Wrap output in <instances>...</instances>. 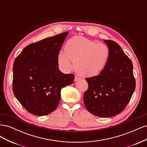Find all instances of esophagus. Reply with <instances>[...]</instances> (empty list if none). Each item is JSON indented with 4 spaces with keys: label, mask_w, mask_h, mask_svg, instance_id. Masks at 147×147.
Here are the masks:
<instances>
[{
    "label": "esophagus",
    "mask_w": 147,
    "mask_h": 147,
    "mask_svg": "<svg viewBox=\"0 0 147 147\" xmlns=\"http://www.w3.org/2000/svg\"><path fill=\"white\" fill-rule=\"evenodd\" d=\"M78 80H80V78L78 77V76H77V75H75V78H74V81L75 82H77Z\"/></svg>",
    "instance_id": "obj_1"
}]
</instances>
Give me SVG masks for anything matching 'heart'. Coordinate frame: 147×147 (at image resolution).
Listing matches in <instances>:
<instances>
[{
    "label": "heart",
    "instance_id": "obj_1",
    "mask_svg": "<svg viewBox=\"0 0 147 147\" xmlns=\"http://www.w3.org/2000/svg\"><path fill=\"white\" fill-rule=\"evenodd\" d=\"M65 53L59 52L57 61L64 71L72 68L83 76H94L104 69L110 57L109 48L81 36L69 39L64 47Z\"/></svg>",
    "mask_w": 147,
    "mask_h": 147
}]
</instances>
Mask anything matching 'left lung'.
I'll list each match as a JSON object with an SVG mask.
<instances>
[{"label":"left lung","mask_w":147,"mask_h":147,"mask_svg":"<svg viewBox=\"0 0 147 147\" xmlns=\"http://www.w3.org/2000/svg\"><path fill=\"white\" fill-rule=\"evenodd\" d=\"M110 57L97 76L86 78L88 84L83 101L86 109L97 117L115 116L125 109L136 88L131 60L117 43L105 40Z\"/></svg>","instance_id":"1"}]
</instances>
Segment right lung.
Masks as SVG:
<instances>
[{"mask_svg": "<svg viewBox=\"0 0 147 147\" xmlns=\"http://www.w3.org/2000/svg\"><path fill=\"white\" fill-rule=\"evenodd\" d=\"M68 32L43 39L26 47L13 63V91L30 113L43 116L58 106L61 89L75 75L59 69L57 56Z\"/></svg>", "mask_w": 147, "mask_h": 147, "instance_id": "add662e5", "label": "right lung"}]
</instances>
